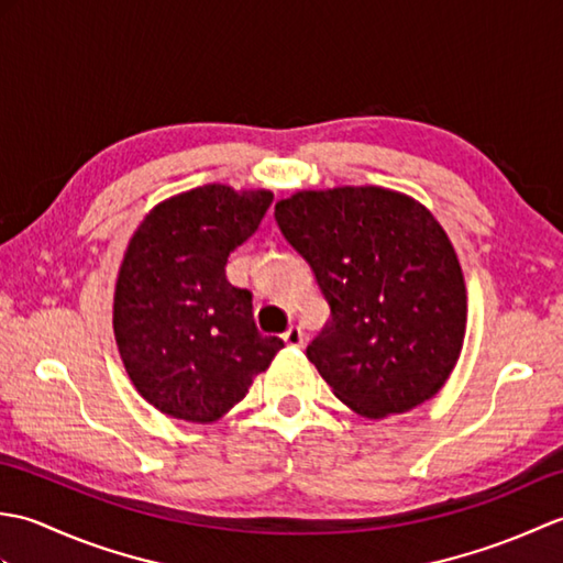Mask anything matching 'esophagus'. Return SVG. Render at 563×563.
Returning a JSON list of instances; mask_svg holds the SVG:
<instances>
[{
  "label": "esophagus",
  "mask_w": 563,
  "mask_h": 563,
  "mask_svg": "<svg viewBox=\"0 0 563 563\" xmlns=\"http://www.w3.org/2000/svg\"><path fill=\"white\" fill-rule=\"evenodd\" d=\"M283 341L290 345V349H302L305 345V333L300 327H290L288 331L283 333Z\"/></svg>",
  "instance_id": "1"
}]
</instances>
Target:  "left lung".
<instances>
[{
    "label": "left lung",
    "instance_id": "1",
    "mask_svg": "<svg viewBox=\"0 0 563 563\" xmlns=\"http://www.w3.org/2000/svg\"><path fill=\"white\" fill-rule=\"evenodd\" d=\"M331 319L307 357L365 418L411 411L445 385L464 341L457 254L421 202L379 186L300 190L275 202Z\"/></svg>",
    "mask_w": 563,
    "mask_h": 563
}]
</instances>
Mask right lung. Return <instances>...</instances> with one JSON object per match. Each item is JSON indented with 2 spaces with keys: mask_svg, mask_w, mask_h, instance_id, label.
Instances as JSON below:
<instances>
[{
  "mask_svg": "<svg viewBox=\"0 0 563 563\" xmlns=\"http://www.w3.org/2000/svg\"><path fill=\"white\" fill-rule=\"evenodd\" d=\"M271 202V190L208 184L159 202L130 239L113 297L115 343L135 389L162 413L218 421L283 349L258 333L251 292L224 273Z\"/></svg>",
  "mask_w": 563,
  "mask_h": 563,
  "instance_id": "add662e5",
  "label": "right lung"
}]
</instances>
